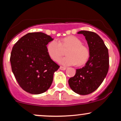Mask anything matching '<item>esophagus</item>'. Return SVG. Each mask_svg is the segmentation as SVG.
I'll return each instance as SVG.
<instances>
[{"mask_svg":"<svg viewBox=\"0 0 121 121\" xmlns=\"http://www.w3.org/2000/svg\"><path fill=\"white\" fill-rule=\"evenodd\" d=\"M60 70H65L66 69V68L64 66H60Z\"/></svg>","mask_w":121,"mask_h":121,"instance_id":"34e87169","label":"esophagus"}]
</instances>
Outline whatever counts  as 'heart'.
<instances>
[{
	"label": "heart",
	"mask_w": 121,
	"mask_h": 121,
	"mask_svg": "<svg viewBox=\"0 0 121 121\" xmlns=\"http://www.w3.org/2000/svg\"><path fill=\"white\" fill-rule=\"evenodd\" d=\"M69 48L66 52L67 56L59 60L60 64L69 66L85 64L90 57L89 49L82 44L81 40L75 36H68L60 41L53 39L48 44L47 51L52 60L56 61L62 54V49Z\"/></svg>",
	"instance_id": "1"
}]
</instances>
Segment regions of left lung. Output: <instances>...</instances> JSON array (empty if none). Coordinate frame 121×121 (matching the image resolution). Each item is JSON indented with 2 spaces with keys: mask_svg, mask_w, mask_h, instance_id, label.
<instances>
[{
  "mask_svg": "<svg viewBox=\"0 0 121 121\" xmlns=\"http://www.w3.org/2000/svg\"><path fill=\"white\" fill-rule=\"evenodd\" d=\"M78 34L85 37L90 57L85 66L76 70L75 75L70 78L68 83L74 92L86 95L97 90L106 77L109 64L108 49L96 33L82 30Z\"/></svg>",
  "mask_w": 121,
  "mask_h": 121,
  "instance_id": "left-lung-1",
  "label": "left lung"
}]
</instances>
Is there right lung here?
<instances>
[{"mask_svg":"<svg viewBox=\"0 0 121 121\" xmlns=\"http://www.w3.org/2000/svg\"><path fill=\"white\" fill-rule=\"evenodd\" d=\"M52 40L51 37L41 32L29 33L13 47L10 57L12 70L26 92L40 94L51 85L53 74L60 68L47 51V45Z\"/></svg>","mask_w":121,"mask_h":121,"instance_id":"obj_1","label":"right lung"}]
</instances>
